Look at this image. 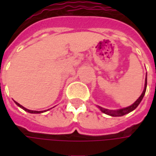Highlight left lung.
<instances>
[{
  "instance_id": "obj_1",
  "label": "left lung",
  "mask_w": 156,
  "mask_h": 156,
  "mask_svg": "<svg viewBox=\"0 0 156 156\" xmlns=\"http://www.w3.org/2000/svg\"><path fill=\"white\" fill-rule=\"evenodd\" d=\"M146 87H147V77L145 78V83H144V89L143 93H142V94L140 96V98H138L136 101L134 102V104L130 106H129L127 108H121V109H119V110H108V109H106V108H103L101 107H98V108H100V110H101L103 113H105L106 115H111V116H114V117H117V116H123V115H126V114H129V112L133 111L134 109L137 108V106L140 105V103L142 100V98L144 96V94H145V91H146Z\"/></svg>"
}]
</instances>
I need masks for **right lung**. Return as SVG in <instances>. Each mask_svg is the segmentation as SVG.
Masks as SVG:
<instances>
[{"label":"right lung","instance_id":"right-lung-1","mask_svg":"<svg viewBox=\"0 0 156 156\" xmlns=\"http://www.w3.org/2000/svg\"><path fill=\"white\" fill-rule=\"evenodd\" d=\"M16 105H18L19 107H21L22 108H23L25 111L28 112V113H31V114H40V113H42V112H43V111H34V110H29V109H27V108H24L23 106H22L20 104H18L17 102H16Z\"/></svg>","mask_w":156,"mask_h":156}]
</instances>
